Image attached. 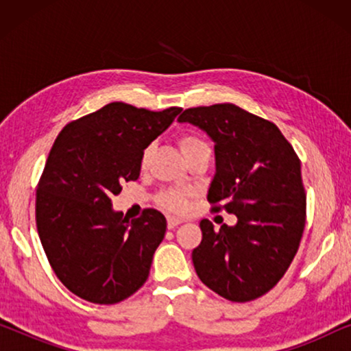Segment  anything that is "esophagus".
<instances>
[{
	"label": "esophagus",
	"mask_w": 351,
	"mask_h": 351,
	"mask_svg": "<svg viewBox=\"0 0 351 351\" xmlns=\"http://www.w3.org/2000/svg\"><path fill=\"white\" fill-rule=\"evenodd\" d=\"M182 223V219H177V217H172V215H167V228H176L177 225Z\"/></svg>",
	"instance_id": "1"
}]
</instances>
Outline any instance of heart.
Instances as JSON below:
<instances>
[{"instance_id":"obj_1","label":"heart","mask_w":351,"mask_h":351,"mask_svg":"<svg viewBox=\"0 0 351 351\" xmlns=\"http://www.w3.org/2000/svg\"><path fill=\"white\" fill-rule=\"evenodd\" d=\"M179 147L182 155L185 156V160H189L190 156L196 155V153L201 152H210L209 143L204 141L203 137L198 136L195 132H186L184 136L179 137ZM152 156V148L147 147L145 150L142 152L141 155V167L142 169H147L148 162H150ZM155 203L160 206L161 209L167 210V213L174 214H184L186 209H189V193L184 190H176V189H167L161 190L160 193L155 196Z\"/></svg>"}]
</instances>
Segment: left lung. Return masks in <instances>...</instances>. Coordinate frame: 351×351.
<instances>
[{
  "label": "left lung",
  "instance_id": "left-lung-1",
  "mask_svg": "<svg viewBox=\"0 0 351 351\" xmlns=\"http://www.w3.org/2000/svg\"><path fill=\"white\" fill-rule=\"evenodd\" d=\"M214 141V213L238 217L219 230L201 220L191 258L209 289L232 302L256 300L278 285L294 261L306 219L300 160L276 124L233 104L186 108L179 117Z\"/></svg>",
  "mask_w": 351,
  "mask_h": 351
}]
</instances>
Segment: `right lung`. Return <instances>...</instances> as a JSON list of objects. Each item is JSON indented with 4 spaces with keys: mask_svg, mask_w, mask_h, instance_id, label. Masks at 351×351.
I'll return each mask as SVG.
<instances>
[{
    "mask_svg": "<svg viewBox=\"0 0 351 351\" xmlns=\"http://www.w3.org/2000/svg\"><path fill=\"white\" fill-rule=\"evenodd\" d=\"M180 112L112 102L57 136L38 182L36 228L56 276L81 299L113 305L147 281L165 215L148 208L129 220L112 196L138 179L142 152Z\"/></svg>",
    "mask_w": 351,
    "mask_h": 351,
    "instance_id": "add662e5",
    "label": "right lung"
}]
</instances>
